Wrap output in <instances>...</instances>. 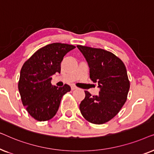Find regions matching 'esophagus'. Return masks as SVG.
<instances>
[{"mask_svg":"<svg viewBox=\"0 0 154 154\" xmlns=\"http://www.w3.org/2000/svg\"><path fill=\"white\" fill-rule=\"evenodd\" d=\"M71 90H75V89H78V88L76 87V86L73 85H71Z\"/></svg>","mask_w":154,"mask_h":154,"instance_id":"1","label":"esophagus"}]
</instances>
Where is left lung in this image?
<instances>
[{"label": "left lung", "instance_id": "left-lung-1", "mask_svg": "<svg viewBox=\"0 0 154 154\" xmlns=\"http://www.w3.org/2000/svg\"><path fill=\"white\" fill-rule=\"evenodd\" d=\"M77 48L88 62L90 79L98 83L100 88L95 96L85 91V97L80 104V111L90 123H105L118 114L127 100L130 81L125 66L111 52L83 45Z\"/></svg>", "mask_w": 154, "mask_h": 154}]
</instances>
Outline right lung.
<instances>
[{
  "label": "right lung",
  "mask_w": 154,
  "mask_h": 154,
  "mask_svg": "<svg viewBox=\"0 0 154 154\" xmlns=\"http://www.w3.org/2000/svg\"><path fill=\"white\" fill-rule=\"evenodd\" d=\"M74 45L54 43L38 50L23 64L18 89L22 104L31 117L38 121L53 118L69 85L58 88L51 84L52 75L60 73L61 62Z\"/></svg>",
  "instance_id": "obj_1"
}]
</instances>
